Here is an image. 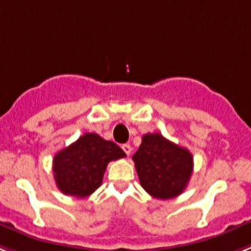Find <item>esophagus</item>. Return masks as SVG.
I'll list each match as a JSON object with an SVG mask.
<instances>
[{
	"mask_svg": "<svg viewBox=\"0 0 251 251\" xmlns=\"http://www.w3.org/2000/svg\"><path fill=\"white\" fill-rule=\"evenodd\" d=\"M123 150L126 152V155H130V152H131V147H130L128 144H124Z\"/></svg>",
	"mask_w": 251,
	"mask_h": 251,
	"instance_id": "esophagus-1",
	"label": "esophagus"
}]
</instances>
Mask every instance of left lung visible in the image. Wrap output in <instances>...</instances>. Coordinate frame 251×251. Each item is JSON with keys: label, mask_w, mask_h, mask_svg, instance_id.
Masks as SVG:
<instances>
[{"label": "left lung", "mask_w": 251, "mask_h": 251, "mask_svg": "<svg viewBox=\"0 0 251 251\" xmlns=\"http://www.w3.org/2000/svg\"><path fill=\"white\" fill-rule=\"evenodd\" d=\"M132 160L141 187L159 200L179 196L193 172V156L189 150L158 132L144 135Z\"/></svg>", "instance_id": "left-lung-1"}]
</instances>
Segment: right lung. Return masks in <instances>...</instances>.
<instances>
[{
	"instance_id": "right-lung-1",
	"label": "right lung",
	"mask_w": 251,
	"mask_h": 251,
	"mask_svg": "<svg viewBox=\"0 0 251 251\" xmlns=\"http://www.w3.org/2000/svg\"><path fill=\"white\" fill-rule=\"evenodd\" d=\"M125 156V151L113 141L86 132L56 152L53 159L54 179L62 193L84 198L101 186L108 163Z\"/></svg>"
}]
</instances>
